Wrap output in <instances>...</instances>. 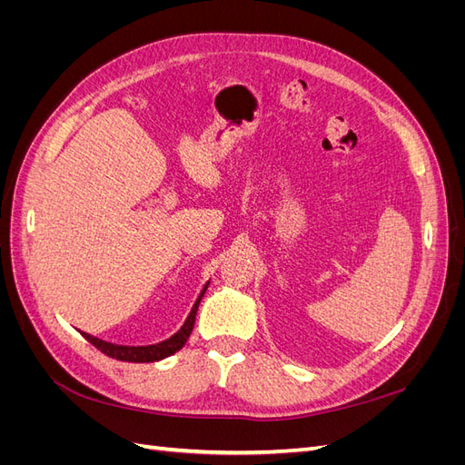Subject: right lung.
Wrapping results in <instances>:
<instances>
[{
    "label": "right lung",
    "mask_w": 465,
    "mask_h": 465,
    "mask_svg": "<svg viewBox=\"0 0 465 465\" xmlns=\"http://www.w3.org/2000/svg\"><path fill=\"white\" fill-rule=\"evenodd\" d=\"M207 287H209V281L205 283V287L202 289L200 297L195 299L186 322L182 323V328L173 337H168V340H164L161 343H154V345H118V343H110V341H104V340H98V337H94L91 333H85V331H81V335L85 337L87 341H91L96 349H101L104 355H108L112 359L128 361V362H154V361H163L166 357L174 355L176 351H180L182 347L186 345L188 337H190V333L193 330L195 314H198V308H200V302L203 299Z\"/></svg>",
    "instance_id": "obj_1"
}]
</instances>
